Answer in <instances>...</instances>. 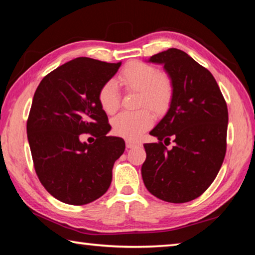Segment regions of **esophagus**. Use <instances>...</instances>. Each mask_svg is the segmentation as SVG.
Instances as JSON below:
<instances>
[{"mask_svg": "<svg viewBox=\"0 0 255 255\" xmlns=\"http://www.w3.org/2000/svg\"><path fill=\"white\" fill-rule=\"evenodd\" d=\"M139 145H140V143H138V141H133V140H129V139L126 140V146L128 148H133V147H136V146H139Z\"/></svg>", "mask_w": 255, "mask_h": 255, "instance_id": "1", "label": "esophagus"}]
</instances>
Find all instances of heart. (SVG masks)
Segmentation results:
<instances>
[{
    "label": "heart",
    "mask_w": 255,
    "mask_h": 255,
    "mask_svg": "<svg viewBox=\"0 0 255 255\" xmlns=\"http://www.w3.org/2000/svg\"><path fill=\"white\" fill-rule=\"evenodd\" d=\"M118 83L127 91L139 93L138 106H146L155 114L167 110L173 98V83L171 77L159 73L156 67L141 62H131L124 67L118 76ZM99 103L107 115L118 110L119 92L116 82L108 81L98 94ZM153 125V116L147 109L137 112H123L112 119V129L116 135L137 139Z\"/></svg>",
    "instance_id": "b5f03b06"
}]
</instances>
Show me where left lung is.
Masks as SVG:
<instances>
[{"mask_svg":"<svg viewBox=\"0 0 255 255\" xmlns=\"http://www.w3.org/2000/svg\"><path fill=\"white\" fill-rule=\"evenodd\" d=\"M148 62L164 66L173 83V98L166 115L149 132L159 141L144 144L141 176L153 196L182 204L201 196L221 170L227 106L213 74L184 51L170 48ZM170 139L175 146L167 150L163 144Z\"/></svg>","mask_w":255,"mask_h":255,"instance_id":"left-lung-1","label":"left lung"}]
</instances>
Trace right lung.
<instances>
[{
    "mask_svg": "<svg viewBox=\"0 0 255 255\" xmlns=\"http://www.w3.org/2000/svg\"><path fill=\"white\" fill-rule=\"evenodd\" d=\"M120 65L75 58L47 74L34 92L27 122L30 150L41 184L59 201L86 205L110 187L125 141L107 135L111 127L98 94ZM82 133L96 136L95 143L82 142Z\"/></svg>",
    "mask_w": 255,
    "mask_h": 255,
    "instance_id": "right-lung-1",
    "label": "right lung"
}]
</instances>
